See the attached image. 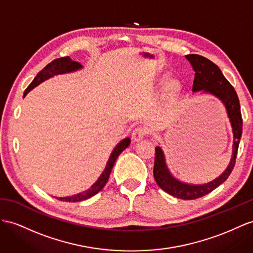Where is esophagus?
I'll use <instances>...</instances> for the list:
<instances>
[{"label":"esophagus","mask_w":253,"mask_h":253,"mask_svg":"<svg viewBox=\"0 0 253 253\" xmlns=\"http://www.w3.org/2000/svg\"><path fill=\"white\" fill-rule=\"evenodd\" d=\"M146 133H147V129L145 127H141L140 126V127L134 128V130L132 131V134H131L132 140L134 142H138V141L143 139L145 135H146Z\"/></svg>","instance_id":"34e87169"}]
</instances>
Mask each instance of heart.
I'll list each match as a JSON object with an SVG mask.
<instances>
[{"instance_id": "obj_1", "label": "heart", "mask_w": 253, "mask_h": 253, "mask_svg": "<svg viewBox=\"0 0 253 253\" xmlns=\"http://www.w3.org/2000/svg\"><path fill=\"white\" fill-rule=\"evenodd\" d=\"M167 80H168V77L163 78V80H161V83H163V84L167 83ZM166 90H167L168 95L171 96V97L177 96L179 94V92H180V84H179V82L177 80H170L169 82L167 83Z\"/></svg>"}]
</instances>
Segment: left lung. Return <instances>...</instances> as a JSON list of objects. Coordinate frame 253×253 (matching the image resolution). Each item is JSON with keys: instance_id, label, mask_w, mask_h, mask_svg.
Returning <instances> with one entry per match:
<instances>
[{"instance_id": "left-lung-1", "label": "left lung", "mask_w": 253, "mask_h": 253, "mask_svg": "<svg viewBox=\"0 0 253 253\" xmlns=\"http://www.w3.org/2000/svg\"><path fill=\"white\" fill-rule=\"evenodd\" d=\"M186 59L190 62L194 70L192 92H200L201 90V92L211 94L217 97L219 100H221L226 109V112H228L233 130V153L230 165L221 175L203 185H190L179 182L168 169L165 154L161 147L157 146L155 148L156 153H155L154 177L157 185L164 191L173 197L183 200H194L211 192L230 176L233 168L235 166L239 141L242 138L243 119L241 106H239V100L235 89L225 79L217 65L206 57L198 54H188L186 55Z\"/></svg>"}]
</instances>
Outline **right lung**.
<instances>
[{
	"mask_svg": "<svg viewBox=\"0 0 253 253\" xmlns=\"http://www.w3.org/2000/svg\"><path fill=\"white\" fill-rule=\"evenodd\" d=\"M82 65L80 63H78L76 61H73L69 56H65V57H60V59H56L49 63L46 67L42 69L40 73L37 74V76L34 78V80L32 81V83L28 86V88L24 90L23 97L27 95L31 89H33L35 86H37L38 84H41L44 80L49 79V78L53 77L55 75H62V74H67L71 73V71H76L78 69H81ZM130 144V139L126 138L124 140H122L120 143L114 147V150L112 151L111 155H110V158L107 163V166L105 168V170L101 173V175L99 178L96 180V183L90 187L89 189L83 191L81 193L75 194V196L71 197H65V198H56L61 201H65V202H80V201H84L86 199H89L90 197L95 196L96 193H98L105 185L107 184L110 173H111L112 168L115 164V160L118 159V157L121 155V153L127 148Z\"/></svg>",
	"mask_w": 253,
	"mask_h": 253,
	"instance_id": "1",
	"label": "right lung"
}]
</instances>
